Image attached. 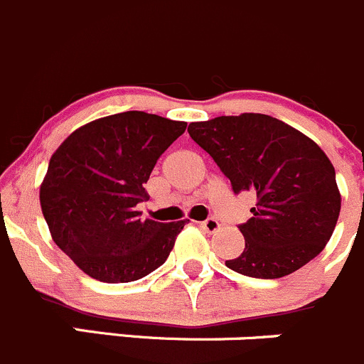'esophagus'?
I'll return each mask as SVG.
<instances>
[{"label":"esophagus","instance_id":"1","mask_svg":"<svg viewBox=\"0 0 364 364\" xmlns=\"http://www.w3.org/2000/svg\"><path fill=\"white\" fill-rule=\"evenodd\" d=\"M200 226L203 230H207L208 233H214V232H218V230H219V223L215 221V219H205V221L200 223Z\"/></svg>","mask_w":364,"mask_h":364}]
</instances>
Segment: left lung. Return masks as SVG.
Instances as JSON below:
<instances>
[{
  "mask_svg": "<svg viewBox=\"0 0 364 364\" xmlns=\"http://www.w3.org/2000/svg\"><path fill=\"white\" fill-rule=\"evenodd\" d=\"M187 132L230 178L233 193L257 194L253 218L239 226L246 246L226 267L251 278H283L326 247L341 194L334 166L313 139L260 113L193 122Z\"/></svg>",
  "mask_w": 364,
  "mask_h": 364,
  "instance_id": "left-lung-1",
  "label": "left lung"
}]
</instances>
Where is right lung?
<instances>
[{
  "instance_id": "right-lung-1",
  "label": "right lung",
  "mask_w": 364,
  "mask_h": 364,
  "mask_svg": "<svg viewBox=\"0 0 364 364\" xmlns=\"http://www.w3.org/2000/svg\"><path fill=\"white\" fill-rule=\"evenodd\" d=\"M186 122L125 111L75 129L41 183V207L56 246L85 274L129 283L166 262L189 219L157 223L136 210L161 154Z\"/></svg>"
}]
</instances>
